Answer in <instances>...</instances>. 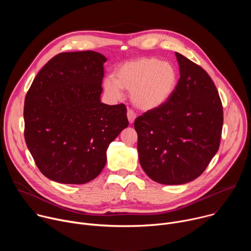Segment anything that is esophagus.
Returning <instances> with one entry per match:
<instances>
[{
    "label": "esophagus",
    "instance_id": "1",
    "mask_svg": "<svg viewBox=\"0 0 251 251\" xmlns=\"http://www.w3.org/2000/svg\"><path fill=\"white\" fill-rule=\"evenodd\" d=\"M127 118H128L129 123H130V124H133L134 121H135V119H136V113H135L133 110L128 109V111H127Z\"/></svg>",
    "mask_w": 251,
    "mask_h": 251
}]
</instances>
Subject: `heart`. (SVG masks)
<instances>
[{"label":"heart","mask_w":251,"mask_h":251,"mask_svg":"<svg viewBox=\"0 0 251 251\" xmlns=\"http://www.w3.org/2000/svg\"><path fill=\"white\" fill-rule=\"evenodd\" d=\"M177 85V71L174 64L155 57H142L123 63L114 79L104 80L103 87L110 97L117 99L122 89L131 91L133 104L141 110H153L164 105Z\"/></svg>","instance_id":"1"}]
</instances>
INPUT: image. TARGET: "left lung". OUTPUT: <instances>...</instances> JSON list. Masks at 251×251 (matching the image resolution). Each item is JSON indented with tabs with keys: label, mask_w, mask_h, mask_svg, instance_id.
Listing matches in <instances>:
<instances>
[{
	"label": "left lung",
	"mask_w": 251,
	"mask_h": 251,
	"mask_svg": "<svg viewBox=\"0 0 251 251\" xmlns=\"http://www.w3.org/2000/svg\"><path fill=\"white\" fill-rule=\"evenodd\" d=\"M180 79L161 107L136 118L140 165L153 181H194L220 148L223 105L216 85L200 65L176 52Z\"/></svg>",
	"instance_id": "1"
}]
</instances>
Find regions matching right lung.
I'll return each instance as SVG.
<instances>
[{
    "label": "right lung",
    "mask_w": 251,
    "mask_h": 251,
    "mask_svg": "<svg viewBox=\"0 0 251 251\" xmlns=\"http://www.w3.org/2000/svg\"><path fill=\"white\" fill-rule=\"evenodd\" d=\"M106 60L92 50L59 53L40 70L26 93L25 140L51 181H92L106 165L110 143L129 124L124 104L100 101Z\"/></svg>",
    "instance_id": "1"
}]
</instances>
